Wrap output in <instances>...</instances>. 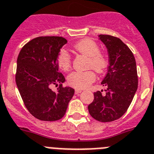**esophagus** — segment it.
Here are the masks:
<instances>
[{"instance_id": "1", "label": "esophagus", "mask_w": 154, "mask_h": 154, "mask_svg": "<svg viewBox=\"0 0 154 154\" xmlns=\"http://www.w3.org/2000/svg\"><path fill=\"white\" fill-rule=\"evenodd\" d=\"M81 92H82V91H81V90H78V89L75 90V94H80V93H81Z\"/></svg>"}]
</instances>
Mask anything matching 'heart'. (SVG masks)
<instances>
[{
    "instance_id": "1",
    "label": "heart",
    "mask_w": 154,
    "mask_h": 154,
    "mask_svg": "<svg viewBox=\"0 0 154 154\" xmlns=\"http://www.w3.org/2000/svg\"><path fill=\"white\" fill-rule=\"evenodd\" d=\"M78 53L88 57L87 67L94 68L98 73H103L108 66L107 57L100 51L97 43L91 38H84L73 46ZM57 64L63 71H67L71 67V57L66 50H61L57 56ZM96 79L93 70L74 71L67 76V83L76 89H84L89 87Z\"/></svg>"
}]
</instances>
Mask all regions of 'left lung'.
Returning a JSON list of instances; mask_svg holds the SVG:
<instances>
[{"mask_svg": "<svg viewBox=\"0 0 154 154\" xmlns=\"http://www.w3.org/2000/svg\"><path fill=\"white\" fill-rule=\"evenodd\" d=\"M99 37L109 54L107 74L101 83L106 87V94L94 92L88 110L98 121L111 122L120 118L131 105L137 90V70L132 51L120 38L107 34Z\"/></svg>", "mask_w": 154, "mask_h": 154, "instance_id": "1", "label": "left lung"}]
</instances>
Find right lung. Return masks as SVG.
Listing matches in <instances>:
<instances>
[{
  "mask_svg": "<svg viewBox=\"0 0 154 154\" xmlns=\"http://www.w3.org/2000/svg\"><path fill=\"white\" fill-rule=\"evenodd\" d=\"M67 41L57 36L34 38L21 48L17 60L15 80L23 102L38 120L55 121L64 116L74 90L63 87L57 56ZM59 85L54 92L50 86Z\"/></svg>",
  "mask_w": 154,
  "mask_h": 154,
  "instance_id": "1",
  "label": "right lung"
}]
</instances>
